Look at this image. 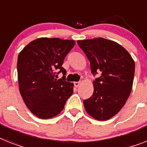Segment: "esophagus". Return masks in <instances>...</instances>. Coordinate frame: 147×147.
Masks as SVG:
<instances>
[{
    "label": "esophagus",
    "instance_id": "obj_1",
    "mask_svg": "<svg viewBox=\"0 0 147 147\" xmlns=\"http://www.w3.org/2000/svg\"><path fill=\"white\" fill-rule=\"evenodd\" d=\"M80 84H81V82L80 81H76V82H74V85H75V87H78V86L80 85Z\"/></svg>",
    "mask_w": 147,
    "mask_h": 147
}]
</instances>
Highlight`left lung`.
<instances>
[{"label": "left lung", "mask_w": 147, "mask_h": 147, "mask_svg": "<svg viewBox=\"0 0 147 147\" xmlns=\"http://www.w3.org/2000/svg\"><path fill=\"white\" fill-rule=\"evenodd\" d=\"M90 60L93 75V93L84 101L88 114L97 120L111 119L121 110L130 96L134 76V61L116 42L99 37L77 41Z\"/></svg>", "instance_id": "1"}]
</instances>
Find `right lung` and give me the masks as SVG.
I'll list each match as a JSON object with an SVG mask.
<instances>
[{
    "label": "right lung",
    "mask_w": 147,
    "mask_h": 147,
    "mask_svg": "<svg viewBox=\"0 0 147 147\" xmlns=\"http://www.w3.org/2000/svg\"><path fill=\"white\" fill-rule=\"evenodd\" d=\"M74 40L39 38L24 47L17 61L19 91L26 106L41 119L62 111L73 93V83L66 82L63 60L73 48ZM60 72L64 76L57 80Z\"/></svg>",
    "instance_id": "right-lung-1"
}]
</instances>
